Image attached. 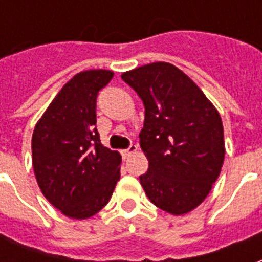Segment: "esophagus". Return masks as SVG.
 Returning <instances> with one entry per match:
<instances>
[{
    "instance_id": "esophagus-1",
    "label": "esophagus",
    "mask_w": 262,
    "mask_h": 262,
    "mask_svg": "<svg viewBox=\"0 0 262 262\" xmlns=\"http://www.w3.org/2000/svg\"><path fill=\"white\" fill-rule=\"evenodd\" d=\"M139 150V147H137L136 144H132L130 147L129 148H126V150H122L120 153H122V157L123 159H127V157H130L132 154H135Z\"/></svg>"
}]
</instances>
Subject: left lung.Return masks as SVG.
<instances>
[{
  "instance_id": "8db88e82",
  "label": "left lung",
  "mask_w": 262,
  "mask_h": 262,
  "mask_svg": "<svg viewBox=\"0 0 262 262\" xmlns=\"http://www.w3.org/2000/svg\"><path fill=\"white\" fill-rule=\"evenodd\" d=\"M144 105L140 147L148 170L140 176L157 208L185 214L208 196L225 160L223 123L202 90L176 66L156 61L122 74Z\"/></svg>"
}]
</instances>
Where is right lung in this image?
Wrapping results in <instances>:
<instances>
[{"mask_svg":"<svg viewBox=\"0 0 262 262\" xmlns=\"http://www.w3.org/2000/svg\"><path fill=\"white\" fill-rule=\"evenodd\" d=\"M111 70L75 74L54 97L32 135V164L40 191L61 213L88 219L108 203L120 178L122 156L98 135V91Z\"/></svg>","mask_w":262,"mask_h":262,"instance_id":"right-lung-1","label":"right lung"}]
</instances>
